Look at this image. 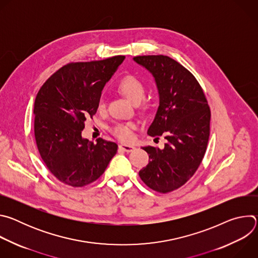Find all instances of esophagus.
<instances>
[{
  "mask_svg": "<svg viewBox=\"0 0 258 258\" xmlns=\"http://www.w3.org/2000/svg\"><path fill=\"white\" fill-rule=\"evenodd\" d=\"M119 149L122 150V151H124V152H132V151L135 149V147H134L133 145L121 144V145H119Z\"/></svg>",
  "mask_w": 258,
  "mask_h": 258,
  "instance_id": "obj_1",
  "label": "esophagus"
}]
</instances>
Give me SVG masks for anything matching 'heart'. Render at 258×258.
<instances>
[{"mask_svg": "<svg viewBox=\"0 0 258 258\" xmlns=\"http://www.w3.org/2000/svg\"><path fill=\"white\" fill-rule=\"evenodd\" d=\"M119 91L134 104L140 103L146 94V87L144 83L138 79L135 76H126L124 77L119 85H118ZM105 107L104 100L101 99L99 101V108L103 109ZM135 125L133 123H120L115 125L112 128V133L115 137L120 139L121 141H132L133 140V130Z\"/></svg>", "mask_w": 258, "mask_h": 258, "instance_id": "b5f03b06", "label": "heart"}]
</instances>
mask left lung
I'll return each instance as SVG.
<instances>
[{
	"label": "left lung",
	"mask_w": 258,
	"mask_h": 258,
	"mask_svg": "<svg viewBox=\"0 0 258 258\" xmlns=\"http://www.w3.org/2000/svg\"><path fill=\"white\" fill-rule=\"evenodd\" d=\"M154 78L159 106L149 136H163L164 148L143 147L149 163L139 171L150 189L167 193L181 187L199 167L209 139L210 109L199 83L175 60L163 55L134 57Z\"/></svg>",
	"instance_id": "left-lung-1"
}]
</instances>
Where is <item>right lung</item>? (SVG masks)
Returning <instances> with one entry per match:
<instances>
[{
  "label": "right lung",
  "mask_w": 258,
  "mask_h": 258,
  "mask_svg": "<svg viewBox=\"0 0 258 258\" xmlns=\"http://www.w3.org/2000/svg\"><path fill=\"white\" fill-rule=\"evenodd\" d=\"M124 56L69 63L47 80L34 101V137L50 171L63 183L84 187L99 178L117 145L83 138L87 118L96 114L105 85Z\"/></svg>",
  "instance_id": "obj_1"
}]
</instances>
